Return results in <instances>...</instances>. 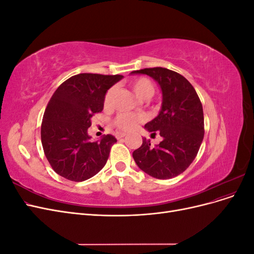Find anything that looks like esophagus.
I'll list each match as a JSON object with an SVG mask.
<instances>
[{
	"label": "esophagus",
	"mask_w": 254,
	"mask_h": 254,
	"mask_svg": "<svg viewBox=\"0 0 254 254\" xmlns=\"http://www.w3.org/2000/svg\"><path fill=\"white\" fill-rule=\"evenodd\" d=\"M115 136H117L118 140H121L124 136H126V133L125 132H117V133H115Z\"/></svg>",
	"instance_id": "1"
}]
</instances>
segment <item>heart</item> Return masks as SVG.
Listing matches in <instances>:
<instances>
[{
	"mask_svg": "<svg viewBox=\"0 0 254 254\" xmlns=\"http://www.w3.org/2000/svg\"><path fill=\"white\" fill-rule=\"evenodd\" d=\"M130 86H131L136 96L142 99H148L155 94V84H153L152 81L147 77H139L136 79H133L131 83H130ZM114 92H115L114 87H111L108 91H107V93L105 95V101H104L106 107L110 106L114 95ZM141 122H142V117L139 114L120 113L118 117L115 118L114 124L118 128L125 130V131H128V130L135 128L137 124H140Z\"/></svg>",
	"mask_w": 254,
	"mask_h": 254,
	"instance_id": "heart-1",
	"label": "heart"
}]
</instances>
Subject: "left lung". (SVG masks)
<instances>
[{
	"mask_svg": "<svg viewBox=\"0 0 254 254\" xmlns=\"http://www.w3.org/2000/svg\"><path fill=\"white\" fill-rule=\"evenodd\" d=\"M131 74H146L162 91V107L158 117L145 125L163 140L155 147L143 139L132 157L143 172L157 179L180 175L196 158L204 135V119L200 99L194 87L179 73L165 67H149Z\"/></svg>",
	"mask_w": 254,
	"mask_h": 254,
	"instance_id": "obj_1",
	"label": "left lung"
}]
</instances>
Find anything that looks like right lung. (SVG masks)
<instances>
[{
  "label": "right lung",
  "instance_id": "obj_1",
  "mask_svg": "<svg viewBox=\"0 0 254 254\" xmlns=\"http://www.w3.org/2000/svg\"><path fill=\"white\" fill-rule=\"evenodd\" d=\"M122 75L82 73L66 79L54 92L41 125L44 155L54 171L80 182L105 166L117 139L111 134L91 142L88 128L104 109L105 95Z\"/></svg>",
  "mask_w": 254,
  "mask_h": 254
}]
</instances>
